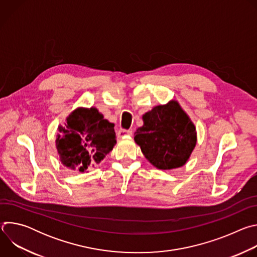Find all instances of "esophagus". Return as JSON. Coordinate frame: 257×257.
Returning a JSON list of instances; mask_svg holds the SVG:
<instances>
[{
    "instance_id": "1",
    "label": "esophagus",
    "mask_w": 257,
    "mask_h": 257,
    "mask_svg": "<svg viewBox=\"0 0 257 257\" xmlns=\"http://www.w3.org/2000/svg\"><path fill=\"white\" fill-rule=\"evenodd\" d=\"M133 134V132L131 130H124V129H120L117 132V137L118 138H123L125 136H131Z\"/></svg>"
}]
</instances>
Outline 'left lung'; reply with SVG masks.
<instances>
[{
	"instance_id": "left-lung-1",
	"label": "left lung",
	"mask_w": 257,
	"mask_h": 257,
	"mask_svg": "<svg viewBox=\"0 0 257 257\" xmlns=\"http://www.w3.org/2000/svg\"><path fill=\"white\" fill-rule=\"evenodd\" d=\"M134 141L154 167L173 170L184 166L197 142L194 123L180 103L172 99L153 107L142 116Z\"/></svg>"
}]
</instances>
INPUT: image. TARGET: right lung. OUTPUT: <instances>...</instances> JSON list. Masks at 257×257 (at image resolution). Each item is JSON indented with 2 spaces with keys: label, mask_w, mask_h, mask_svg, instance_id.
Here are the masks:
<instances>
[{
  "label": "right lung",
  "mask_w": 257,
  "mask_h": 257,
  "mask_svg": "<svg viewBox=\"0 0 257 257\" xmlns=\"http://www.w3.org/2000/svg\"><path fill=\"white\" fill-rule=\"evenodd\" d=\"M115 125L94 106H78L58 126L56 149L62 165L80 173L96 167L115 144Z\"/></svg>",
  "instance_id": "add662e5"
}]
</instances>
